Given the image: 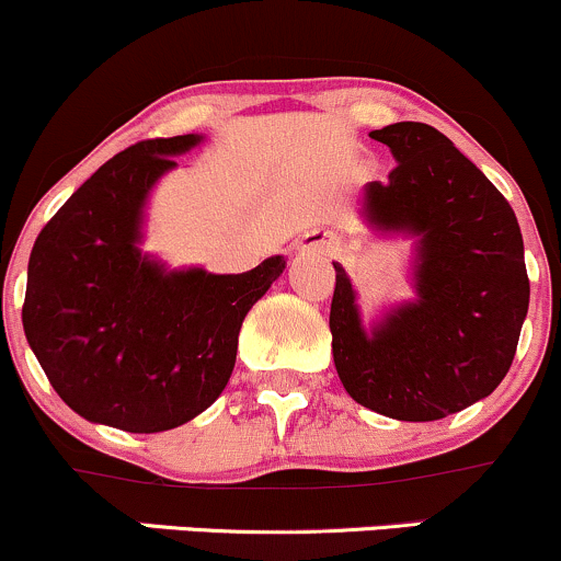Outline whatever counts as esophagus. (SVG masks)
<instances>
[{
  "label": "esophagus",
  "instance_id": "obj_1",
  "mask_svg": "<svg viewBox=\"0 0 561 561\" xmlns=\"http://www.w3.org/2000/svg\"><path fill=\"white\" fill-rule=\"evenodd\" d=\"M332 248H335V242H332V237H328V233H319L313 231L306 237L304 242V250H322V252H330Z\"/></svg>",
  "mask_w": 561,
  "mask_h": 561
}]
</instances>
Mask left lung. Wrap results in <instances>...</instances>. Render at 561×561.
Masks as SVG:
<instances>
[{
	"mask_svg": "<svg viewBox=\"0 0 561 561\" xmlns=\"http://www.w3.org/2000/svg\"><path fill=\"white\" fill-rule=\"evenodd\" d=\"M397 159L365 186L380 231L421 237L417 300L367 335L343 266L330 306L332 359L351 399L397 421H439L506 378L530 306L525 244L506 196L439 130H373Z\"/></svg>",
	"mask_w": 561,
	"mask_h": 561,
	"instance_id": "1",
	"label": "left lung"
}]
</instances>
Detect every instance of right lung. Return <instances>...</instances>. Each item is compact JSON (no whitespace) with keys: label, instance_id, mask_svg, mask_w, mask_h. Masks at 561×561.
<instances>
[{"label":"right lung","instance_id":"obj_1","mask_svg":"<svg viewBox=\"0 0 561 561\" xmlns=\"http://www.w3.org/2000/svg\"><path fill=\"white\" fill-rule=\"evenodd\" d=\"M199 135L116 153L47 220L28 257L23 330L58 397L92 423L153 434L207 410L229 383L239 330L285 271H164L138 250L159 175Z\"/></svg>","mask_w":561,"mask_h":561}]
</instances>
